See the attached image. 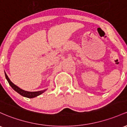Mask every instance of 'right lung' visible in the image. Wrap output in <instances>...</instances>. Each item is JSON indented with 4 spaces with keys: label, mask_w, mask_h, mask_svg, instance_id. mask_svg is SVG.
<instances>
[{
    "label": "right lung",
    "mask_w": 127,
    "mask_h": 127,
    "mask_svg": "<svg viewBox=\"0 0 127 127\" xmlns=\"http://www.w3.org/2000/svg\"><path fill=\"white\" fill-rule=\"evenodd\" d=\"M5 77H6L7 81H8V83H9V84L10 85L11 87L12 88L15 90V91L17 92L18 93H19L20 95L23 96L28 97V98H32V97H36L37 96L40 95H41V93L44 92L46 90H41V91H38V92H31L25 91V90H22V89L19 88V87H17V86H16L14 84H13V83L11 81L10 79H9V78H8V76H7L6 73H5Z\"/></svg>",
    "instance_id": "obj_1"
}]
</instances>
